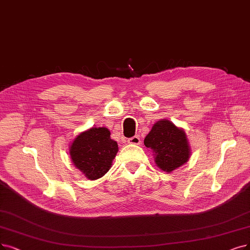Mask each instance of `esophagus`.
<instances>
[{"label":"esophagus","mask_w":250,"mask_h":250,"mask_svg":"<svg viewBox=\"0 0 250 250\" xmlns=\"http://www.w3.org/2000/svg\"><path fill=\"white\" fill-rule=\"evenodd\" d=\"M127 143L128 144H131V145H139L142 142H141V138H139V136H132L130 138L127 139Z\"/></svg>","instance_id":"obj_1"}]
</instances>
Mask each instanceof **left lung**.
I'll return each instance as SVG.
<instances>
[{
  "instance_id": "8db88e82",
  "label": "left lung",
  "mask_w": 250,
  "mask_h": 250,
  "mask_svg": "<svg viewBox=\"0 0 250 250\" xmlns=\"http://www.w3.org/2000/svg\"><path fill=\"white\" fill-rule=\"evenodd\" d=\"M144 143L153 151L157 166L166 172H171L181 167L191 156L184 129L176 127L166 119L154 124Z\"/></svg>"
}]
</instances>
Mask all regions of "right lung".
<instances>
[{"instance_id":"1","label":"right lung","mask_w":250,"mask_h":250,"mask_svg":"<svg viewBox=\"0 0 250 250\" xmlns=\"http://www.w3.org/2000/svg\"><path fill=\"white\" fill-rule=\"evenodd\" d=\"M118 151L117 142L105 127H93L80 133L69 146L72 162L90 181L109 170Z\"/></svg>"}]
</instances>
